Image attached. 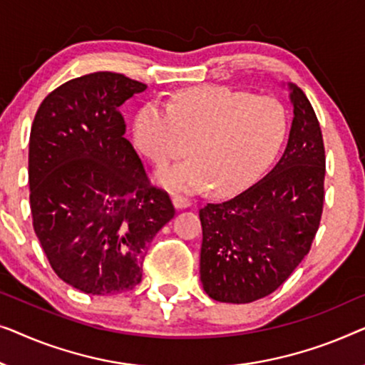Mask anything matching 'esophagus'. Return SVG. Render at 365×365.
<instances>
[{"instance_id": "1", "label": "esophagus", "mask_w": 365, "mask_h": 365, "mask_svg": "<svg viewBox=\"0 0 365 365\" xmlns=\"http://www.w3.org/2000/svg\"><path fill=\"white\" fill-rule=\"evenodd\" d=\"M172 203L177 210H183V208H188L190 205H192V200L187 197H182V195H175V197L172 198Z\"/></svg>"}]
</instances>
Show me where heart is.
Returning <instances> with one entry per match:
<instances>
[{
  "label": "heart",
  "instance_id": "1",
  "mask_svg": "<svg viewBox=\"0 0 365 365\" xmlns=\"http://www.w3.org/2000/svg\"><path fill=\"white\" fill-rule=\"evenodd\" d=\"M287 132L284 106L273 97L205 86L173 96L168 106H143L133 120V143L158 167L187 152L192 158L157 172L177 193L212 188L218 195L248 187L274 160Z\"/></svg>",
  "mask_w": 365,
  "mask_h": 365
}]
</instances>
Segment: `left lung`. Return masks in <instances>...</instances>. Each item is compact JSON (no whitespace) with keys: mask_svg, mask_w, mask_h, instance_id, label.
<instances>
[{"mask_svg":"<svg viewBox=\"0 0 365 365\" xmlns=\"http://www.w3.org/2000/svg\"><path fill=\"white\" fill-rule=\"evenodd\" d=\"M292 122L268 175L223 203L200 210V279L215 301L245 304L271 294L309 253L324 203L326 155L304 92L287 84Z\"/></svg>","mask_w":365,"mask_h":365,"instance_id":"left-lung-1","label":"left lung"}]
</instances>
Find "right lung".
Segmentation results:
<instances>
[{
	"mask_svg": "<svg viewBox=\"0 0 365 365\" xmlns=\"http://www.w3.org/2000/svg\"><path fill=\"white\" fill-rule=\"evenodd\" d=\"M145 89L124 74L82 76L51 92L31 127L34 232L54 273L86 294L140 283L148 245L175 215L124 137L120 106Z\"/></svg>",
	"mask_w": 365,
	"mask_h": 365,
	"instance_id": "add662e5",
	"label": "right lung"
}]
</instances>
